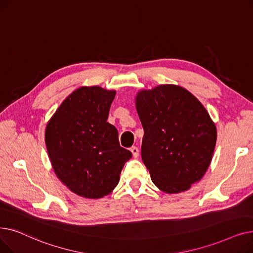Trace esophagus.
Returning a JSON list of instances; mask_svg holds the SVG:
<instances>
[{
  "label": "esophagus",
  "mask_w": 253,
  "mask_h": 253,
  "mask_svg": "<svg viewBox=\"0 0 253 253\" xmlns=\"http://www.w3.org/2000/svg\"><path fill=\"white\" fill-rule=\"evenodd\" d=\"M130 152L133 153L134 158H138V155H139V148L136 147V146H131V147H130Z\"/></svg>",
  "instance_id": "34e87169"
}]
</instances>
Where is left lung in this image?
Returning a JSON list of instances; mask_svg holds the SVG:
<instances>
[{"label": "left lung", "instance_id": "1", "mask_svg": "<svg viewBox=\"0 0 253 253\" xmlns=\"http://www.w3.org/2000/svg\"><path fill=\"white\" fill-rule=\"evenodd\" d=\"M136 108L144 128L141 155L152 182L167 194L185 191L210 166L215 124L185 88L163 84L141 90Z\"/></svg>", "mask_w": 253, "mask_h": 253}]
</instances>
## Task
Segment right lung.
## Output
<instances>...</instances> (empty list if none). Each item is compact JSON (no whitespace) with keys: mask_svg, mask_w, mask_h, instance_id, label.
<instances>
[{"mask_svg":"<svg viewBox=\"0 0 253 253\" xmlns=\"http://www.w3.org/2000/svg\"><path fill=\"white\" fill-rule=\"evenodd\" d=\"M115 90L82 86L57 108L45 129V143L58 179L87 199L107 196L131 152L119 145L116 127L107 123Z\"/></svg>","mask_w":253,"mask_h":253,"instance_id":"1","label":"right lung"}]
</instances>
